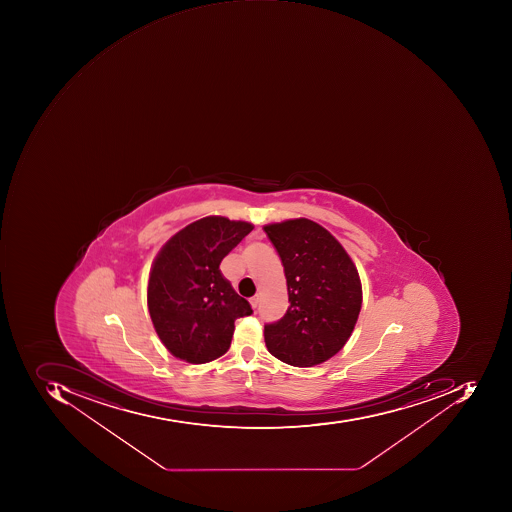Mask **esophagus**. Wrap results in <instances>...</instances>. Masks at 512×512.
<instances>
[{
	"label": "esophagus",
	"mask_w": 512,
	"mask_h": 512,
	"mask_svg": "<svg viewBox=\"0 0 512 512\" xmlns=\"http://www.w3.org/2000/svg\"><path fill=\"white\" fill-rule=\"evenodd\" d=\"M249 301H251L252 308H257L258 303H260V295H254Z\"/></svg>",
	"instance_id": "esophagus-1"
}]
</instances>
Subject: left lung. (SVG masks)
<instances>
[{"mask_svg": "<svg viewBox=\"0 0 512 512\" xmlns=\"http://www.w3.org/2000/svg\"><path fill=\"white\" fill-rule=\"evenodd\" d=\"M277 249L289 308L264 326L266 348L278 360L311 368L334 357L354 331L363 291L354 261L340 241L308 218L263 226Z\"/></svg>", "mask_w": 512, "mask_h": 512, "instance_id": "left-lung-1", "label": "left lung"}]
</instances>
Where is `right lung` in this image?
I'll use <instances>...</instances> for the list:
<instances>
[{
  "label": "right lung",
  "instance_id": "1",
  "mask_svg": "<svg viewBox=\"0 0 512 512\" xmlns=\"http://www.w3.org/2000/svg\"><path fill=\"white\" fill-rule=\"evenodd\" d=\"M254 229L220 215L200 218L161 246L147 281V308L167 351L192 365L228 352L235 320L251 304L221 275L220 263Z\"/></svg>",
  "mask_w": 512,
  "mask_h": 512
}]
</instances>
